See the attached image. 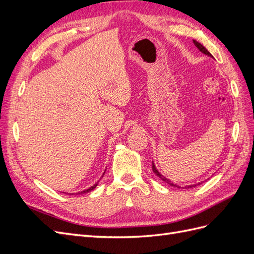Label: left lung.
Segmentation results:
<instances>
[{
	"mask_svg": "<svg viewBox=\"0 0 254 254\" xmlns=\"http://www.w3.org/2000/svg\"><path fill=\"white\" fill-rule=\"evenodd\" d=\"M193 41H194V44H195V45H196V47H197V48L199 49V51H201V52H202L203 54H205V55H209V56H212V54H211V53H210L209 51H207V50H206V49H205V48L203 47V45H202V44H200V43H199V42H197L196 40H193ZM152 171H153V173H155V174H156V175H157L158 177H160V178H161V179H162L163 181H165V182H166V183H168V184H171V186H174V184H173V183H171V181H170V180H168V179H166V178H165V177H163L162 175H161V174H160V173H159V172L157 171V168L155 167V165H153V164H152ZM199 184H200V183H199ZM174 187H175V186H174ZM193 187H196V186H190V188H193Z\"/></svg>",
	"mask_w": 254,
	"mask_h": 254,
	"instance_id": "8db88e82",
	"label": "left lung"
}]
</instances>
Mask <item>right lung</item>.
I'll list each match as a JSON object with an SVG mask.
<instances>
[{
	"mask_svg": "<svg viewBox=\"0 0 254 254\" xmlns=\"http://www.w3.org/2000/svg\"><path fill=\"white\" fill-rule=\"evenodd\" d=\"M97 186V184H94L93 187H91V188H89L88 190H82V191H80V193H78V194H84V193H88V191H91L92 190H94L95 189V187Z\"/></svg>",
	"mask_w": 254,
	"mask_h": 254,
	"instance_id": "obj_1",
	"label": "right lung"
}]
</instances>
